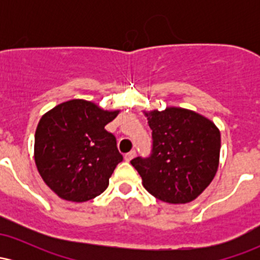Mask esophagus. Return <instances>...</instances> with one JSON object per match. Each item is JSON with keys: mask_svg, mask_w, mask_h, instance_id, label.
<instances>
[{"mask_svg": "<svg viewBox=\"0 0 260 260\" xmlns=\"http://www.w3.org/2000/svg\"><path fill=\"white\" fill-rule=\"evenodd\" d=\"M134 156H136V150H132V151H129V153H127L126 155H124V159H126V161H131Z\"/></svg>", "mask_w": 260, "mask_h": 260, "instance_id": "1", "label": "esophagus"}]
</instances>
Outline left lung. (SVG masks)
Returning a JSON list of instances; mask_svg holds the SVG:
<instances>
[{
    "label": "left lung",
    "instance_id": "8db88e82",
    "mask_svg": "<svg viewBox=\"0 0 260 260\" xmlns=\"http://www.w3.org/2000/svg\"><path fill=\"white\" fill-rule=\"evenodd\" d=\"M145 116L153 131L151 154L131 161L143 186L166 203L194 201L217 171L220 131L204 116L181 107L154 110Z\"/></svg>",
    "mask_w": 260,
    "mask_h": 260
}]
</instances>
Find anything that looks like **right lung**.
<instances>
[{"label":"right lung","mask_w":260,"mask_h":260,"mask_svg":"<svg viewBox=\"0 0 260 260\" xmlns=\"http://www.w3.org/2000/svg\"><path fill=\"white\" fill-rule=\"evenodd\" d=\"M118 112L74 99L55 106L39 121L35 164L45 183L59 198L86 202L109 186V178L123 156L105 126Z\"/></svg>","instance_id":"1"}]
</instances>
